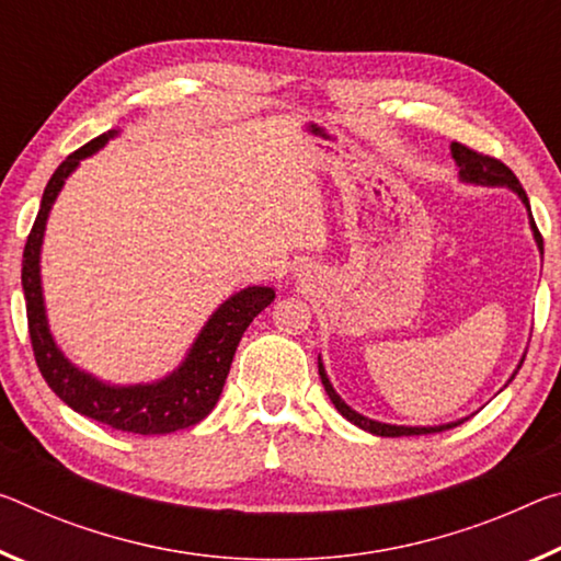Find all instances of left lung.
Wrapping results in <instances>:
<instances>
[{
    "label": "left lung",
    "mask_w": 561,
    "mask_h": 561,
    "mask_svg": "<svg viewBox=\"0 0 561 561\" xmlns=\"http://www.w3.org/2000/svg\"><path fill=\"white\" fill-rule=\"evenodd\" d=\"M451 157H455V162L459 167V180L461 182L482 184V186H506V190L519 194V199L524 202V207H527V211H529V225H531V232H535L539 252H545V242H541V234H539V229L535 225V217H531L527 192L522 190V184H519L517 176H514L512 169L502 164L500 159L479 154V152H474V149L459 145V141H451ZM519 367H522V364H519ZM514 375H517V371H514ZM514 375H512V379H514ZM319 377H322V385L327 389L329 399H332V404L336 407V412L346 416V420H350L352 424H357L359 430L377 434V437H412V434H434V432H444V430H451V426L461 424V422H451V424H439V426H397V424L375 422V420H369V416H362L359 412H354L350 404H344V399L334 392L332 381H329V377H327L322 359H319Z\"/></svg>",
    "instance_id": "left-lung-1"
}]
</instances>
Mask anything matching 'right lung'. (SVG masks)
Here are the masks:
<instances>
[{"mask_svg": "<svg viewBox=\"0 0 561 561\" xmlns=\"http://www.w3.org/2000/svg\"><path fill=\"white\" fill-rule=\"evenodd\" d=\"M112 137H117V129L104 131L96 139L87 141L84 147H79L77 152L69 154L57 167V172L44 186L37 219H34L32 232L26 237L22 260V289L26 301V322H30V340L44 381L75 412L119 432L169 434L194 426L215 409L229 367H232L239 340H242L244 329L252 324V319L264 307L272 305L274 289L247 287L229 297L225 305H219L217 312L209 317V322L202 327L199 336L194 340L190 354H186L180 367L164 379L152 381V385H106V381L75 367L61 354L55 336L49 332L42 297L39 252L49 209L61 186H65L67 176L75 172L84 157L102 149Z\"/></svg>", "mask_w": 561, "mask_h": 561, "instance_id": "add662e5", "label": "right lung"}]
</instances>
